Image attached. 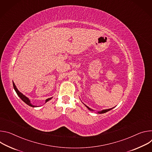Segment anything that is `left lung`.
I'll return each instance as SVG.
<instances>
[{"label": "left lung", "instance_id": "obj_1", "mask_svg": "<svg viewBox=\"0 0 152 152\" xmlns=\"http://www.w3.org/2000/svg\"><path fill=\"white\" fill-rule=\"evenodd\" d=\"M86 107H87V108L89 109V110H93L92 109H91V108H89L88 106H87L86 105H85ZM113 108H111V109H105V110H102V111H99V112H98V113H106V112H108V111H109V110H110L111 109H112Z\"/></svg>", "mask_w": 152, "mask_h": 152}]
</instances>
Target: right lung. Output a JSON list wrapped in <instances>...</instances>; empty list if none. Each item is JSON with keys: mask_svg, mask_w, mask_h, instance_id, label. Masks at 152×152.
<instances>
[{"mask_svg": "<svg viewBox=\"0 0 152 152\" xmlns=\"http://www.w3.org/2000/svg\"><path fill=\"white\" fill-rule=\"evenodd\" d=\"M12 84H13V87H14V90H15V91L16 92V93H17V94L18 95V96L22 99V100L23 101V102H24L26 104H28V106H31V107H36V106H33L32 104H31V103H30V101H29V99L26 97V96H25L24 95H23L20 92H19V91H18V89H17V88H16V86H15V84H14V82H12ZM52 98H48V99H46V102H45V103H46L47 102H48L49 100H50V99H51Z\"/></svg>", "mask_w": 152, "mask_h": 152, "instance_id": "obj_1", "label": "right lung"}]
</instances>
